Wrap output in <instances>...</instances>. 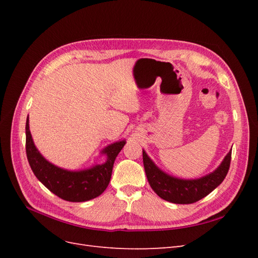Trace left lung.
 <instances>
[{
	"mask_svg": "<svg viewBox=\"0 0 258 258\" xmlns=\"http://www.w3.org/2000/svg\"><path fill=\"white\" fill-rule=\"evenodd\" d=\"M231 150L213 172L195 179H183L170 175L155 165L143 150V165L152 189L163 200L177 205L194 204L213 191L228 173Z\"/></svg>",
	"mask_w": 258,
	"mask_h": 258,
	"instance_id": "obj_1",
	"label": "left lung"
}]
</instances>
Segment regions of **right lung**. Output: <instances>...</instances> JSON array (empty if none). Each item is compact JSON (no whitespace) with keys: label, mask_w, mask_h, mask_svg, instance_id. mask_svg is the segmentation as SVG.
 <instances>
[{"label":"right lung","mask_w":258,"mask_h":258,"mask_svg":"<svg viewBox=\"0 0 258 258\" xmlns=\"http://www.w3.org/2000/svg\"><path fill=\"white\" fill-rule=\"evenodd\" d=\"M126 140L104 147L101 154L106 156L105 162L88 169L72 171L52 165L36 148L29 127V115L26 122V152L34 175L46 188L61 199L71 202H84L100 196L111 181L114 161Z\"/></svg>","instance_id":"obj_1"}]
</instances>
